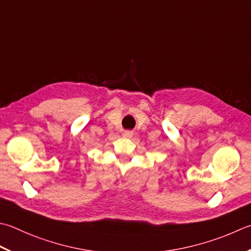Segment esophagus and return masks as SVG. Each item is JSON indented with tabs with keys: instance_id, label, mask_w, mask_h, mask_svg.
<instances>
[{
	"instance_id": "34e87169",
	"label": "esophagus",
	"mask_w": 251,
	"mask_h": 251,
	"mask_svg": "<svg viewBox=\"0 0 251 251\" xmlns=\"http://www.w3.org/2000/svg\"><path fill=\"white\" fill-rule=\"evenodd\" d=\"M132 135H134V132L130 131V130H126L123 132V137H125V138H131Z\"/></svg>"
}]
</instances>
